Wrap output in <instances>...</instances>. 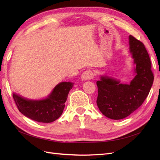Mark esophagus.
I'll return each mask as SVG.
<instances>
[{"label":"esophagus","instance_id":"1","mask_svg":"<svg viewBox=\"0 0 160 160\" xmlns=\"http://www.w3.org/2000/svg\"><path fill=\"white\" fill-rule=\"evenodd\" d=\"M93 77H94L93 72L91 71H86L81 75V80L88 81V80L93 79Z\"/></svg>","mask_w":160,"mask_h":160}]
</instances>
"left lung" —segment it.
Masks as SVG:
<instances>
[{"instance_id":"1","label":"left lung","mask_w":160,"mask_h":160,"mask_svg":"<svg viewBox=\"0 0 160 160\" xmlns=\"http://www.w3.org/2000/svg\"><path fill=\"white\" fill-rule=\"evenodd\" d=\"M129 52L133 59L135 76L129 84L108 75H101L97 81V99L101 112L111 119H122L142 105L153 82V74L148 52L143 43L129 36Z\"/></svg>"}]
</instances>
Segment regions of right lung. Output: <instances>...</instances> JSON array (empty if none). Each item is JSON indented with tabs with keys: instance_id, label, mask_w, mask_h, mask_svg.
<instances>
[{
	"instance_id": "1",
	"label": "right lung",
	"mask_w": 160,
	"mask_h": 160,
	"mask_svg": "<svg viewBox=\"0 0 160 160\" xmlns=\"http://www.w3.org/2000/svg\"><path fill=\"white\" fill-rule=\"evenodd\" d=\"M73 85L71 82H61L42 99H29L16 93L12 96L19 111L25 117L38 122L51 123L61 115Z\"/></svg>"
}]
</instances>
